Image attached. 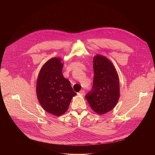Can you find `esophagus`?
<instances>
[{
	"label": "esophagus",
	"mask_w": 155,
	"mask_h": 155,
	"mask_svg": "<svg viewBox=\"0 0 155 155\" xmlns=\"http://www.w3.org/2000/svg\"><path fill=\"white\" fill-rule=\"evenodd\" d=\"M84 94H85V91H84V89H83V90L80 91H79V92L78 93V94H79V95H83Z\"/></svg>",
	"instance_id": "obj_1"
}]
</instances>
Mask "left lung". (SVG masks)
Segmentation results:
<instances>
[{
    "instance_id": "8db88e82",
    "label": "left lung",
    "mask_w": 155,
    "mask_h": 155,
    "mask_svg": "<svg viewBox=\"0 0 155 155\" xmlns=\"http://www.w3.org/2000/svg\"><path fill=\"white\" fill-rule=\"evenodd\" d=\"M94 80L91 90L85 98L91 109L99 114L111 110L119 98L117 73L110 61L97 55L93 61Z\"/></svg>"
}]
</instances>
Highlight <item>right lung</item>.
<instances>
[{
	"label": "right lung",
	"mask_w": 155,
	"mask_h": 155,
	"mask_svg": "<svg viewBox=\"0 0 155 155\" xmlns=\"http://www.w3.org/2000/svg\"><path fill=\"white\" fill-rule=\"evenodd\" d=\"M61 59L53 58L42 66L37 80L36 93L45 110L55 116L63 114L76 93L63 75Z\"/></svg>",
	"instance_id": "add662e5"
}]
</instances>
